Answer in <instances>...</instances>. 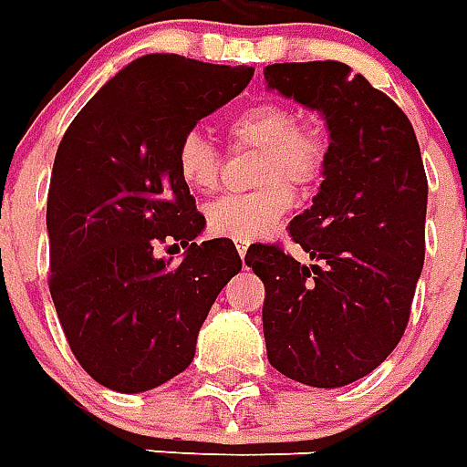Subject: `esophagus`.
Masks as SVG:
<instances>
[{
    "mask_svg": "<svg viewBox=\"0 0 467 467\" xmlns=\"http://www.w3.org/2000/svg\"><path fill=\"white\" fill-rule=\"evenodd\" d=\"M236 251H238V255L245 257V253H248V244H238V245H236Z\"/></svg>",
    "mask_w": 467,
    "mask_h": 467,
    "instance_id": "34e87169",
    "label": "esophagus"
}]
</instances>
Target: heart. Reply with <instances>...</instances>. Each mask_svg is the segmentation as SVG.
Returning <instances> with one entry per match:
<instances>
[{
  "mask_svg": "<svg viewBox=\"0 0 467 467\" xmlns=\"http://www.w3.org/2000/svg\"><path fill=\"white\" fill-rule=\"evenodd\" d=\"M234 149H255V182L248 195H229L207 210V229L219 238L255 241L277 231L294 207L296 190H313L323 181L330 161V137L320 122L298 120L296 110L277 100L244 108L226 125ZM175 171L197 195L219 188L223 171L222 151L202 134L188 132L175 147Z\"/></svg>",
  "mask_w": 467,
  "mask_h": 467,
  "instance_id": "obj_1",
  "label": "heart"
}]
</instances>
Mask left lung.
<instances>
[{
    "label": "left lung",
    "instance_id": "8db88e82",
    "mask_svg": "<svg viewBox=\"0 0 467 467\" xmlns=\"http://www.w3.org/2000/svg\"><path fill=\"white\" fill-rule=\"evenodd\" d=\"M282 96L316 108L330 130L326 181L289 223L313 265L275 245L245 263L263 279L267 359L313 388L371 374L400 342L424 265L427 173L408 115L335 59L265 67Z\"/></svg>",
    "mask_w": 467,
    "mask_h": 467
}]
</instances>
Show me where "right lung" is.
<instances>
[{
	"instance_id": "obj_1",
	"label": "right lung",
	"mask_w": 467,
	"mask_h": 467,
	"mask_svg": "<svg viewBox=\"0 0 467 467\" xmlns=\"http://www.w3.org/2000/svg\"><path fill=\"white\" fill-rule=\"evenodd\" d=\"M253 67L144 55L79 110L59 141L50 190V285L59 326L86 374L141 393L190 367L197 333L241 257L202 231L175 147L244 91ZM189 245L181 264L159 244Z\"/></svg>"
}]
</instances>
